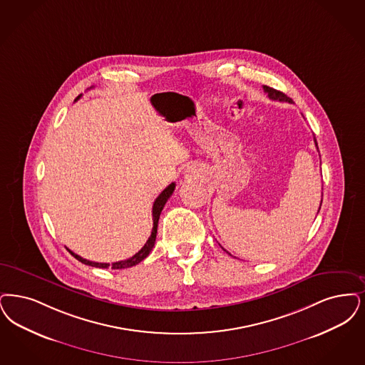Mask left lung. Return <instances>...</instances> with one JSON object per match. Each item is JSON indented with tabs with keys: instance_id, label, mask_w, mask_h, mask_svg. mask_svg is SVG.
I'll return each instance as SVG.
<instances>
[{
	"instance_id": "left-lung-1",
	"label": "left lung",
	"mask_w": 365,
	"mask_h": 365,
	"mask_svg": "<svg viewBox=\"0 0 365 365\" xmlns=\"http://www.w3.org/2000/svg\"><path fill=\"white\" fill-rule=\"evenodd\" d=\"M263 91L267 93V96H269V99H272V101H278V102H288L292 103L291 98H288L285 93H282L281 91H277V89H274V88L267 87V86H263ZM314 141H315V145L318 148V144H317V140H315V137H314ZM319 209H321V206H319ZM319 212V210H318Z\"/></svg>"
}]
</instances>
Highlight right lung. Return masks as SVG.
Returning <instances> with one entry per match:
<instances>
[{
  "label": "right lung",
  "mask_w": 365,
  "mask_h": 365,
  "mask_svg": "<svg viewBox=\"0 0 365 365\" xmlns=\"http://www.w3.org/2000/svg\"><path fill=\"white\" fill-rule=\"evenodd\" d=\"M80 96H81V95H78V96H77V99H80ZM77 99H76V101H77ZM174 190H175V183H171L168 187H165V189L163 190L160 195L155 200V202H153V207H152V216H153V228H152V234H150V236L148 237V240H146L144 247L141 248L137 254H134V255H133L131 258H129V259L119 261V262H114L110 264V263H99L88 261V259L81 258L80 255L74 254L73 251H71V250H69V252L73 255L74 258H76L77 261H80V262L84 263V264H88V266L101 267V269H107V267H110V266H111V269H126V267L135 266L137 263L144 261L146 257L149 255V252L152 251L153 246H155V242H156V234H158V224H159V219H160L161 210H163V207H164L165 202L168 201V198L173 195Z\"/></svg>",
  "instance_id": "1"
}]
</instances>
